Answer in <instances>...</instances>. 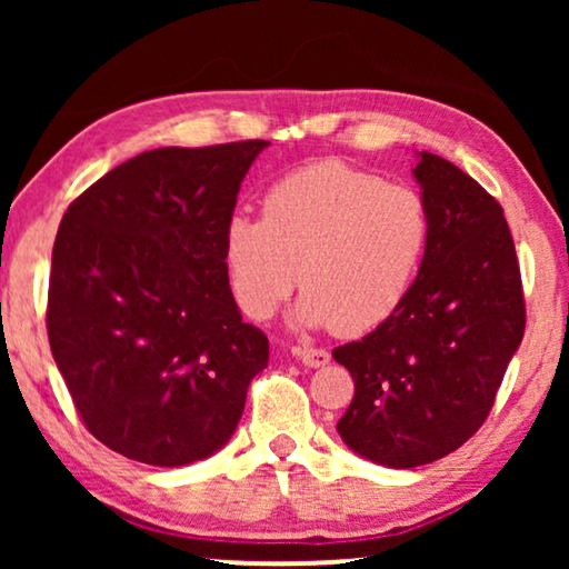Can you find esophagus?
I'll return each mask as SVG.
<instances>
[{
	"label": "esophagus",
	"mask_w": 569,
	"mask_h": 569,
	"mask_svg": "<svg viewBox=\"0 0 569 569\" xmlns=\"http://www.w3.org/2000/svg\"><path fill=\"white\" fill-rule=\"evenodd\" d=\"M295 355H298L300 362L308 365V368H323V365L331 362V355L326 352V349H316V347L295 349Z\"/></svg>",
	"instance_id": "obj_1"
}]
</instances>
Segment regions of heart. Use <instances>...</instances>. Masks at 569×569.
I'll list each match as a JSON object with an SVG mask.
<instances>
[{
  "label": "heart",
  "mask_w": 569,
  "mask_h": 569,
  "mask_svg": "<svg viewBox=\"0 0 569 569\" xmlns=\"http://www.w3.org/2000/svg\"><path fill=\"white\" fill-rule=\"evenodd\" d=\"M430 236L417 189L321 160L271 183L261 217L232 214L222 251L248 318L267 321L300 282L298 326L360 337L407 300Z\"/></svg>",
  "instance_id": "b5f03b06"
}]
</instances>
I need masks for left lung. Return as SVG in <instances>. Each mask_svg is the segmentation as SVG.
Returning a JSON list of instances; mask_svg holds the SVG:
<instances>
[{
    "label": "left lung",
    "mask_w": 569,
    "mask_h": 569,
    "mask_svg": "<svg viewBox=\"0 0 569 569\" xmlns=\"http://www.w3.org/2000/svg\"><path fill=\"white\" fill-rule=\"evenodd\" d=\"M417 158L432 222L419 274L388 321L333 349L355 380L341 440L388 469L438 461L485 425L526 329L502 207L450 160Z\"/></svg>",
    "instance_id": "1"
}]
</instances>
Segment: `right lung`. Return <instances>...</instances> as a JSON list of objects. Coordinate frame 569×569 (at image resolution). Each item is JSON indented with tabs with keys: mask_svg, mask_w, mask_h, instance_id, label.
Segmentation results:
<instances>
[{
	"mask_svg": "<svg viewBox=\"0 0 569 569\" xmlns=\"http://www.w3.org/2000/svg\"><path fill=\"white\" fill-rule=\"evenodd\" d=\"M269 142L160 147L69 204L51 253L49 345L82 422L116 453L186 466L232 438L269 339L243 316L224 224Z\"/></svg>",
	"mask_w": 569,
	"mask_h": 569,
	"instance_id": "right-lung-1",
	"label": "right lung"
}]
</instances>
